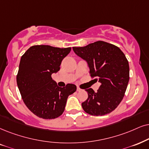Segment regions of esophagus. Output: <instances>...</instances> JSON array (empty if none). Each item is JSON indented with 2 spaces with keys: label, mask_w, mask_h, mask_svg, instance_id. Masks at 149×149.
<instances>
[{
  "label": "esophagus",
  "mask_w": 149,
  "mask_h": 149,
  "mask_svg": "<svg viewBox=\"0 0 149 149\" xmlns=\"http://www.w3.org/2000/svg\"><path fill=\"white\" fill-rule=\"evenodd\" d=\"M81 88L80 87H78V86H77V91H81Z\"/></svg>",
  "instance_id": "34e87169"
}]
</instances>
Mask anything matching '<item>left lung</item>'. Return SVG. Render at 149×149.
Instances as JSON below:
<instances>
[{"instance_id":"8db88e82","label":"left lung","mask_w":149,"mask_h":149,"mask_svg":"<svg viewBox=\"0 0 149 149\" xmlns=\"http://www.w3.org/2000/svg\"><path fill=\"white\" fill-rule=\"evenodd\" d=\"M73 50L86 61L91 78L101 83L97 92L86 89L88 98L82 103V109L95 116L112 112L123 99L129 80V62L124 53L116 45L100 40Z\"/></svg>"}]
</instances>
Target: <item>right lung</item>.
<instances>
[{
	"instance_id": "right-lung-1",
	"label": "right lung",
	"mask_w": 149,
	"mask_h": 149,
	"mask_svg": "<svg viewBox=\"0 0 149 149\" xmlns=\"http://www.w3.org/2000/svg\"><path fill=\"white\" fill-rule=\"evenodd\" d=\"M71 48L34 45L20 59L17 85L24 103L33 114L43 119H54L63 113L68 96L76 86L67 84L60 87L52 74L60 70L63 58Z\"/></svg>"
}]
</instances>
